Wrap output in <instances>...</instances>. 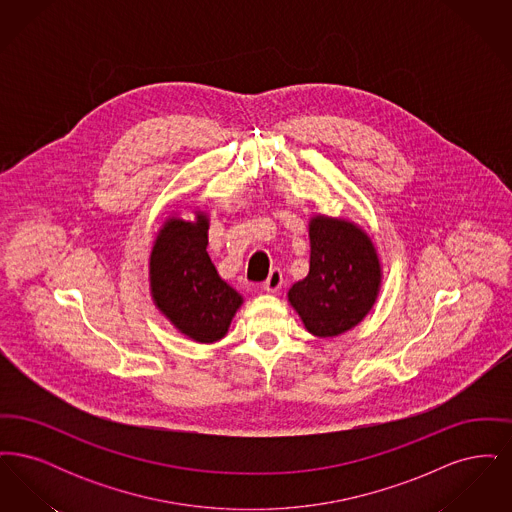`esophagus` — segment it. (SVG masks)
Masks as SVG:
<instances>
[{
    "instance_id": "34e87169",
    "label": "esophagus",
    "mask_w": 512,
    "mask_h": 512,
    "mask_svg": "<svg viewBox=\"0 0 512 512\" xmlns=\"http://www.w3.org/2000/svg\"><path fill=\"white\" fill-rule=\"evenodd\" d=\"M282 284H284L282 272H280V268H274V270H270V274H268V278L265 280L263 288H265L268 293H274L278 292V290L282 288Z\"/></svg>"
}]
</instances>
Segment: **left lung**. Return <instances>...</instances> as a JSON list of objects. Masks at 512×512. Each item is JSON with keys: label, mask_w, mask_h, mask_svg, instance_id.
I'll list each match as a JSON object with an SVG mask.
<instances>
[{"label": "left lung", "mask_w": 512, "mask_h": 512, "mask_svg": "<svg viewBox=\"0 0 512 512\" xmlns=\"http://www.w3.org/2000/svg\"><path fill=\"white\" fill-rule=\"evenodd\" d=\"M309 240V274L293 284L288 301L313 336L336 338L374 307L382 265L370 236L351 220L315 215Z\"/></svg>", "instance_id": "left-lung-1"}]
</instances>
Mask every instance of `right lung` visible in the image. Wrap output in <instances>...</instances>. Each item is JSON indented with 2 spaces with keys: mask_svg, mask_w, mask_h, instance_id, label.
<instances>
[{
  "mask_svg": "<svg viewBox=\"0 0 512 512\" xmlns=\"http://www.w3.org/2000/svg\"><path fill=\"white\" fill-rule=\"evenodd\" d=\"M169 217L151 247L149 292L155 307L172 326L197 343L226 336L244 297L232 290L207 253L209 215Z\"/></svg>",
  "mask_w": 512,
  "mask_h": 512,
  "instance_id": "right-lung-1",
  "label": "right lung"
}]
</instances>
